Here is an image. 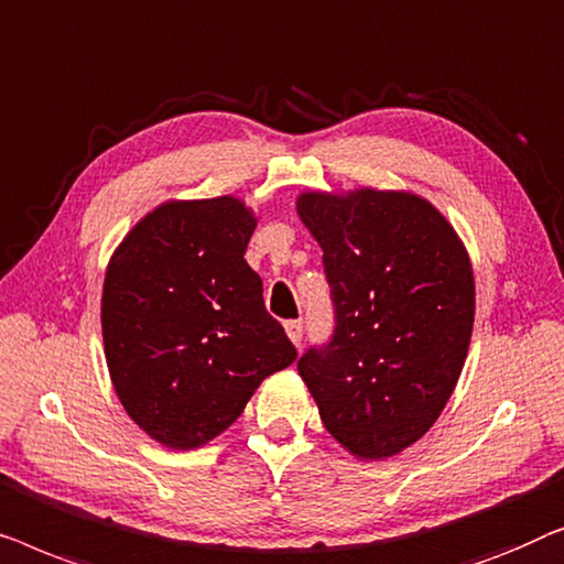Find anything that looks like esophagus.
I'll return each instance as SVG.
<instances>
[{
	"mask_svg": "<svg viewBox=\"0 0 564 564\" xmlns=\"http://www.w3.org/2000/svg\"><path fill=\"white\" fill-rule=\"evenodd\" d=\"M285 335H289V339L293 345H301V337H304V322L301 319H289L285 322Z\"/></svg>",
	"mask_w": 564,
	"mask_h": 564,
	"instance_id": "esophagus-1",
	"label": "esophagus"
}]
</instances>
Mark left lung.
Here are the masks:
<instances>
[{
    "label": "left lung",
    "instance_id": "left-lung-1",
    "mask_svg": "<svg viewBox=\"0 0 564 564\" xmlns=\"http://www.w3.org/2000/svg\"><path fill=\"white\" fill-rule=\"evenodd\" d=\"M296 209L324 250L335 306L329 343L301 355L299 376L345 449L391 457L430 432L463 372L470 260L449 221L414 194L308 192Z\"/></svg>",
    "mask_w": 564,
    "mask_h": 564
}]
</instances>
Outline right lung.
Segmentation results:
<instances>
[{
  "instance_id": "right-lung-1",
  "label": "right lung",
  "mask_w": 564,
  "mask_h": 564,
  "mask_svg": "<svg viewBox=\"0 0 564 564\" xmlns=\"http://www.w3.org/2000/svg\"><path fill=\"white\" fill-rule=\"evenodd\" d=\"M256 217L235 196L169 202L109 260L101 332L109 376L140 430L192 449L225 432L296 347L245 260Z\"/></svg>"
}]
</instances>
